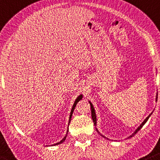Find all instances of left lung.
<instances>
[{
    "instance_id": "8db88e82",
    "label": "left lung",
    "mask_w": 160,
    "mask_h": 160,
    "mask_svg": "<svg viewBox=\"0 0 160 160\" xmlns=\"http://www.w3.org/2000/svg\"><path fill=\"white\" fill-rule=\"evenodd\" d=\"M157 98H158V93H157V94H156V101H157ZM89 103H90V105H91V117H92V119H93V122H94V126H96V125H97V117H96V113H95V110H94V106H93V104L91 103V102H90V101H89ZM152 113H151V114L149 115V116H147V117L145 118V120H144L143 122H142V124H141L140 126H139L138 128L137 129L135 130V131H134V132L133 133V134H131V135H130L129 137H128V138H132L133 136H134V135H135V134H137V133L138 132V131H140L141 129H142V127H143L144 125H145V123H146L147 121H148V118L150 117V116H151V115H152ZM102 137H104V138H106V139H108V138L105 137V136H104V135H102Z\"/></svg>"
}]
</instances>
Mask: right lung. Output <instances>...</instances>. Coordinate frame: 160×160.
Returning a JSON list of instances; mask_svg holds the SVG:
<instances>
[{"instance_id": "obj_1", "label": "right lung", "mask_w": 160, "mask_h": 160, "mask_svg": "<svg viewBox=\"0 0 160 160\" xmlns=\"http://www.w3.org/2000/svg\"><path fill=\"white\" fill-rule=\"evenodd\" d=\"M82 98H83V94H80V95H79L78 97H77V98H76L75 102H74V103H73V105H72V109H71V112H70V115H69V123H70V121H71V118H72V112H73L74 109H75V107H76V105H77V104L78 103V102H80V101L81 100ZM68 128H69V126H68ZM68 131H69V129L67 130V132H66V136H65V137L63 138L62 139V140L60 141L59 142H57V143L54 144V145H59V144H62V142H64V141L66 140V137H67Z\"/></svg>"}]
</instances>
